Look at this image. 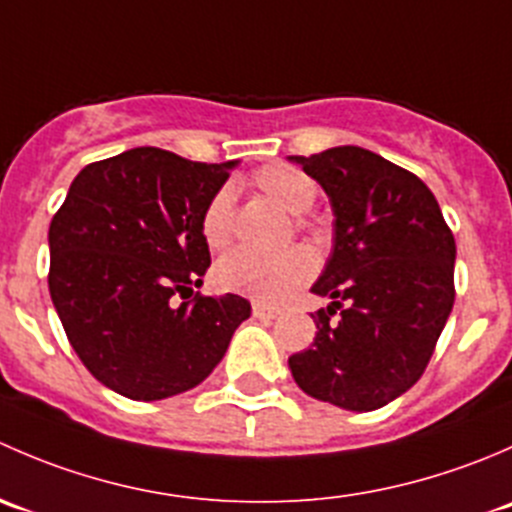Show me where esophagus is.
<instances>
[{
  "label": "esophagus",
  "mask_w": 512,
  "mask_h": 512,
  "mask_svg": "<svg viewBox=\"0 0 512 512\" xmlns=\"http://www.w3.org/2000/svg\"><path fill=\"white\" fill-rule=\"evenodd\" d=\"M252 314L260 319H275L277 314H280V309L272 307V304H265V302H252Z\"/></svg>",
  "instance_id": "obj_1"
}]
</instances>
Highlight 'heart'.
<instances>
[{
    "label": "heart",
    "mask_w": 512,
    "mask_h": 512,
    "mask_svg": "<svg viewBox=\"0 0 512 512\" xmlns=\"http://www.w3.org/2000/svg\"><path fill=\"white\" fill-rule=\"evenodd\" d=\"M252 185L275 200L287 213H307L317 200V180L304 170L285 163L262 165L252 175ZM200 232L205 245L223 250L235 235V190L223 185L210 195L200 215ZM317 272V260L307 247H287L282 252H260L237 247L215 265V282L220 289L257 302H280L294 289L307 285Z\"/></svg>",
    "instance_id": "obj_1"
}]
</instances>
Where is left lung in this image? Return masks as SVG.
I'll use <instances>...</instances> for the list:
<instances>
[{
    "instance_id": "8db88e82",
    "label": "left lung",
    "mask_w": 512,
    "mask_h": 512,
    "mask_svg": "<svg viewBox=\"0 0 512 512\" xmlns=\"http://www.w3.org/2000/svg\"><path fill=\"white\" fill-rule=\"evenodd\" d=\"M332 200L334 250L312 347L289 356L304 394L374 411L421 379L453 309L456 240L418 175L359 146L294 156Z\"/></svg>"
}]
</instances>
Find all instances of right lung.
<instances>
[{"label":"right lung","instance_id":"right-lung-1","mask_svg":"<svg viewBox=\"0 0 512 512\" xmlns=\"http://www.w3.org/2000/svg\"><path fill=\"white\" fill-rule=\"evenodd\" d=\"M232 165L131 148L86 165L51 218V302L86 369L126 399L198 386L250 317L245 297L193 294L210 267L200 215Z\"/></svg>","mask_w":512,"mask_h":512}]
</instances>
